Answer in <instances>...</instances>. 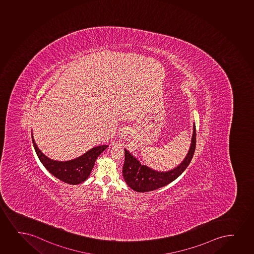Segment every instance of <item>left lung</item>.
Returning a JSON list of instances; mask_svg holds the SVG:
<instances>
[{"mask_svg": "<svg viewBox=\"0 0 254 254\" xmlns=\"http://www.w3.org/2000/svg\"><path fill=\"white\" fill-rule=\"evenodd\" d=\"M196 149V126H193V134L189 152L184 161L167 172H158L140 161L133 156L128 150L125 149V164L123 167V176L126 184L132 190L138 192H147L159 189L176 180L189 166Z\"/></svg>", "mask_w": 254, "mask_h": 254, "instance_id": "left-lung-1", "label": "left lung"}]
</instances>
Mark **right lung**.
<instances>
[{
  "label": "right lung",
  "instance_id": "obj_1",
  "mask_svg": "<svg viewBox=\"0 0 254 254\" xmlns=\"http://www.w3.org/2000/svg\"><path fill=\"white\" fill-rule=\"evenodd\" d=\"M32 140L37 155L44 167L58 180L70 185H78L87 180L97 158L108 147V145L97 146L74 160L59 161L50 159L40 151L33 139L32 133Z\"/></svg>",
  "mask_w": 254,
  "mask_h": 254
}]
</instances>
